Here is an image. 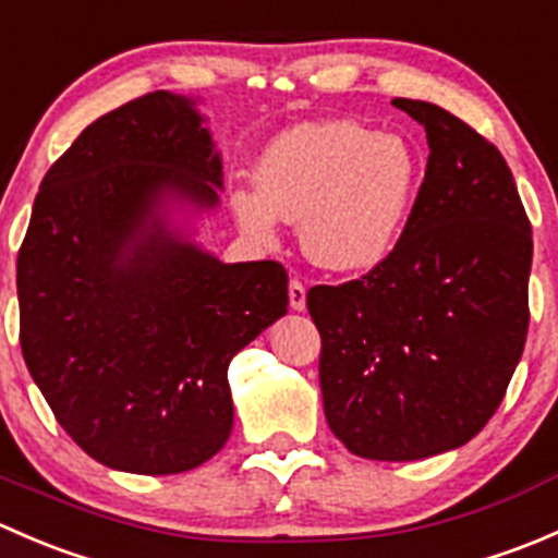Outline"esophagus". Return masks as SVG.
<instances>
[{
	"label": "esophagus",
	"mask_w": 558,
	"mask_h": 558,
	"mask_svg": "<svg viewBox=\"0 0 558 558\" xmlns=\"http://www.w3.org/2000/svg\"><path fill=\"white\" fill-rule=\"evenodd\" d=\"M289 305L291 311H305L307 305V289L302 286V280H291L289 283Z\"/></svg>",
	"instance_id": "34e87169"
}]
</instances>
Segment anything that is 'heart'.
Masks as SVG:
<instances>
[{
    "mask_svg": "<svg viewBox=\"0 0 558 558\" xmlns=\"http://www.w3.org/2000/svg\"><path fill=\"white\" fill-rule=\"evenodd\" d=\"M418 189V154L402 134L356 121L300 123L264 148L256 189H234L232 213L258 240L275 238L280 218L300 223L313 264L364 272L402 240Z\"/></svg>",
    "mask_w": 558,
    "mask_h": 558,
    "instance_id": "b5f03b06",
    "label": "heart"
}]
</instances>
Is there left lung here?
<instances>
[{"label": "left lung", "instance_id": "1", "mask_svg": "<svg viewBox=\"0 0 558 558\" xmlns=\"http://www.w3.org/2000/svg\"><path fill=\"white\" fill-rule=\"evenodd\" d=\"M429 161L373 272L307 291L326 424L351 453L415 461L470 442L502 402L529 326L532 227L497 148L442 107L393 99Z\"/></svg>", "mask_w": 558, "mask_h": 558}]
</instances>
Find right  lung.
<instances>
[{
  "mask_svg": "<svg viewBox=\"0 0 558 558\" xmlns=\"http://www.w3.org/2000/svg\"><path fill=\"white\" fill-rule=\"evenodd\" d=\"M196 102L145 94L83 129L43 178L19 251L32 378L83 451L134 475L221 451L229 362L289 311L278 262L223 264L194 240L223 191Z\"/></svg>",
  "mask_w": 558,
  "mask_h": 558,
  "instance_id": "1",
  "label": "right lung"
}]
</instances>
